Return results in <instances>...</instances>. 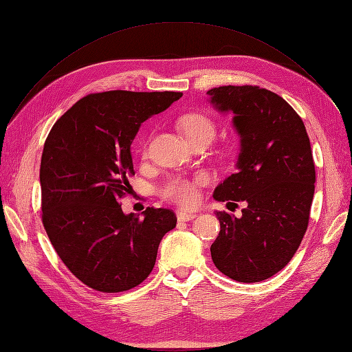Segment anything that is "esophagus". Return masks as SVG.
Returning <instances> with one entry per match:
<instances>
[{"label":"esophagus","mask_w":352,"mask_h":352,"mask_svg":"<svg viewBox=\"0 0 352 352\" xmlns=\"http://www.w3.org/2000/svg\"><path fill=\"white\" fill-rule=\"evenodd\" d=\"M177 219H178V221H190V220L195 219V212L186 211V210H178L177 211Z\"/></svg>","instance_id":"obj_1"}]
</instances>
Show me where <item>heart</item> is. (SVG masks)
I'll return each mask as SVG.
<instances>
[{
    "instance_id": "obj_1",
    "label": "heart",
    "mask_w": 352,
    "mask_h": 352,
    "mask_svg": "<svg viewBox=\"0 0 352 352\" xmlns=\"http://www.w3.org/2000/svg\"><path fill=\"white\" fill-rule=\"evenodd\" d=\"M178 125L187 136L188 141L200 138V136L212 138L214 135V125L211 119L201 113H188L186 116H182L178 120ZM146 146H144V152ZM206 182L207 177L204 174H198L192 178L175 175L168 178L164 182L160 192L164 198H166V200L174 201L184 207H191L198 200V187L206 184Z\"/></svg>"
}]
</instances>
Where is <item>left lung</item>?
Wrapping results in <instances>:
<instances>
[{
	"instance_id": "obj_1",
	"label": "left lung",
	"mask_w": 352,
	"mask_h": 352,
	"mask_svg": "<svg viewBox=\"0 0 352 352\" xmlns=\"http://www.w3.org/2000/svg\"><path fill=\"white\" fill-rule=\"evenodd\" d=\"M220 112L233 113L240 136L237 171L214 190V200L244 204L241 217L216 211L220 233L211 244L216 267L254 283L282 270L308 228L315 164L300 116L283 98L258 86L207 91Z\"/></svg>"
}]
</instances>
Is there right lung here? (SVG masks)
I'll use <instances>...</instances> for the list:
<instances>
[{
    "label": "right lung",
    "mask_w": 352,
    "mask_h": 352,
    "mask_svg": "<svg viewBox=\"0 0 352 352\" xmlns=\"http://www.w3.org/2000/svg\"><path fill=\"white\" fill-rule=\"evenodd\" d=\"M181 91L109 90L87 95L57 119L40 165L43 226L67 269L89 287L125 292L155 266L158 246L177 226L173 210L142 219L119 201L132 191L131 144L142 122Z\"/></svg>",
    "instance_id": "1"
}]
</instances>
